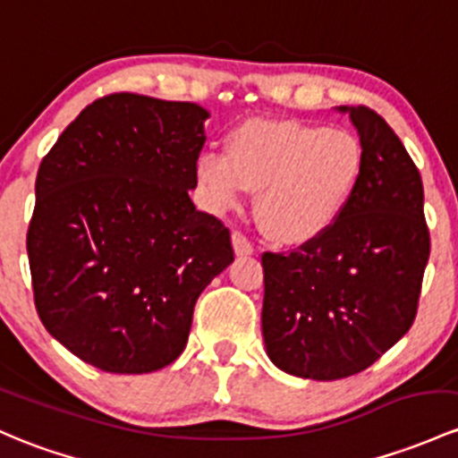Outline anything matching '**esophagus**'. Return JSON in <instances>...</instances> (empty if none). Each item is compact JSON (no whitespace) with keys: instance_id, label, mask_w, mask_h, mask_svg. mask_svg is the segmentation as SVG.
Here are the masks:
<instances>
[{"instance_id":"34e87169","label":"esophagus","mask_w":458,"mask_h":458,"mask_svg":"<svg viewBox=\"0 0 458 458\" xmlns=\"http://www.w3.org/2000/svg\"><path fill=\"white\" fill-rule=\"evenodd\" d=\"M233 248L237 257H248V254L254 252L252 242H250L243 233H239V230H234L233 233Z\"/></svg>"}]
</instances>
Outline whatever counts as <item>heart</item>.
<instances>
[{"label":"heart","mask_w":458,"mask_h":458,"mask_svg":"<svg viewBox=\"0 0 458 458\" xmlns=\"http://www.w3.org/2000/svg\"><path fill=\"white\" fill-rule=\"evenodd\" d=\"M364 153L343 129L298 120H248L224 151L201 153V197L215 213L239 208L259 192L257 216L269 237L302 243L325 233L362 180Z\"/></svg>","instance_id":"1"}]
</instances>
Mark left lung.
Segmentation results:
<instances>
[{
    "mask_svg": "<svg viewBox=\"0 0 458 458\" xmlns=\"http://www.w3.org/2000/svg\"><path fill=\"white\" fill-rule=\"evenodd\" d=\"M338 109L362 144L358 189L325 233L261 257L269 360L320 382L369 369L411 329L430 257L420 168L382 115Z\"/></svg>",
    "mask_w": 458,
    "mask_h": 458,
    "instance_id": "obj_1",
    "label": "left lung"
}]
</instances>
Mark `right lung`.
Here are the masks:
<instances>
[{
  "instance_id": "right-lung-1",
  "label": "right lung",
  "mask_w": 458,
  "mask_h": 458,
  "mask_svg": "<svg viewBox=\"0 0 458 458\" xmlns=\"http://www.w3.org/2000/svg\"><path fill=\"white\" fill-rule=\"evenodd\" d=\"M208 112L109 94L88 105L37 173L28 261L52 338L107 373L180 358L192 310L234 261L230 230L189 191Z\"/></svg>"
}]
</instances>
